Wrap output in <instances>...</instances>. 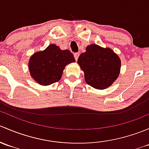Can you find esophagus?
Returning <instances> with one entry per match:
<instances>
[{
  "mask_svg": "<svg viewBox=\"0 0 149 149\" xmlns=\"http://www.w3.org/2000/svg\"><path fill=\"white\" fill-rule=\"evenodd\" d=\"M79 55H80V54L79 53H75L74 54V58H75V60H76V61H77L78 60V58H79Z\"/></svg>",
  "mask_w": 149,
  "mask_h": 149,
  "instance_id": "esophagus-1",
  "label": "esophagus"
}]
</instances>
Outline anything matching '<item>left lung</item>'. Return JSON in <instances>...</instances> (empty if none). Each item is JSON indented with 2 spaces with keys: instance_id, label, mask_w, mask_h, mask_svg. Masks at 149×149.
<instances>
[{
  "instance_id": "8db88e82",
  "label": "left lung",
  "mask_w": 149,
  "mask_h": 149,
  "mask_svg": "<svg viewBox=\"0 0 149 149\" xmlns=\"http://www.w3.org/2000/svg\"><path fill=\"white\" fill-rule=\"evenodd\" d=\"M77 63L84 71L86 84L97 89L110 86L120 72L119 56L110 48H104L96 44L87 46Z\"/></svg>"
}]
</instances>
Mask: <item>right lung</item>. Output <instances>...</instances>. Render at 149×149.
<instances>
[{"label":"right lung","instance_id":"1","mask_svg":"<svg viewBox=\"0 0 149 149\" xmlns=\"http://www.w3.org/2000/svg\"><path fill=\"white\" fill-rule=\"evenodd\" d=\"M70 51L62 50L55 44L45 49L33 54L29 61L31 77L42 86H48L58 81L65 66L75 62Z\"/></svg>","mask_w":149,"mask_h":149}]
</instances>
